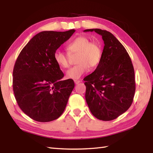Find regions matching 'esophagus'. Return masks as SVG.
Masks as SVG:
<instances>
[{
    "instance_id": "34e87169",
    "label": "esophagus",
    "mask_w": 153,
    "mask_h": 153,
    "mask_svg": "<svg viewBox=\"0 0 153 153\" xmlns=\"http://www.w3.org/2000/svg\"><path fill=\"white\" fill-rule=\"evenodd\" d=\"M81 82H82V81H80V80H76V79L74 80V83H76V84H78V83H79Z\"/></svg>"
}]
</instances>
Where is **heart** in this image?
Segmentation results:
<instances>
[{
    "label": "heart",
    "mask_w": 153,
    "mask_h": 153,
    "mask_svg": "<svg viewBox=\"0 0 153 153\" xmlns=\"http://www.w3.org/2000/svg\"><path fill=\"white\" fill-rule=\"evenodd\" d=\"M67 51L69 54L59 49L55 51L54 60L58 66L66 68L69 66L70 55L77 54L76 66L66 71L68 79H78L89 71V68H95L99 64L102 56L100 45L85 35H79L70 42L67 45Z\"/></svg>",
    "instance_id": "b5f03b06"
}]
</instances>
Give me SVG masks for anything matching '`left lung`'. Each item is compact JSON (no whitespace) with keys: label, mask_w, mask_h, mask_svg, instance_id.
Returning a JSON list of instances; mask_svg holds the SVG:
<instances>
[{"label":"left lung","mask_w":153,"mask_h":153,"mask_svg":"<svg viewBox=\"0 0 153 153\" xmlns=\"http://www.w3.org/2000/svg\"><path fill=\"white\" fill-rule=\"evenodd\" d=\"M102 36L105 43L96 70L83 80L85 99L97 119L110 121L128 110L134 100L135 81L134 66L128 52L109 31L90 29Z\"/></svg>","instance_id":"8db88e82"}]
</instances>
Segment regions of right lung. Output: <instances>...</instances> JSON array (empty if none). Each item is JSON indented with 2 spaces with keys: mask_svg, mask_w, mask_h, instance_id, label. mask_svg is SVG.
Segmentation results:
<instances>
[{
  "mask_svg": "<svg viewBox=\"0 0 153 153\" xmlns=\"http://www.w3.org/2000/svg\"><path fill=\"white\" fill-rule=\"evenodd\" d=\"M74 30L45 31L31 39L19 53L13 70V91L19 108L35 121L59 118L74 88L73 79L60 80L64 74L54 53Z\"/></svg>",
  "mask_w": 153,
  "mask_h": 153,
  "instance_id": "1",
  "label": "right lung"
}]
</instances>
